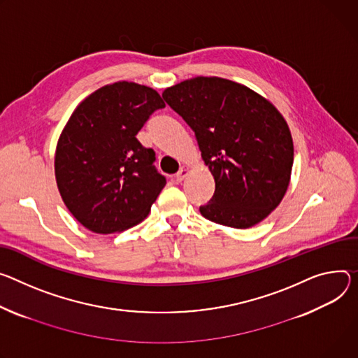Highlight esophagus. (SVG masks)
Returning a JSON list of instances; mask_svg holds the SVG:
<instances>
[{"label":"esophagus","instance_id":"esophagus-1","mask_svg":"<svg viewBox=\"0 0 358 358\" xmlns=\"http://www.w3.org/2000/svg\"><path fill=\"white\" fill-rule=\"evenodd\" d=\"M187 174H188V170H187V169H181V170L176 174V181H177V182H181V181L187 177Z\"/></svg>","mask_w":358,"mask_h":358}]
</instances>
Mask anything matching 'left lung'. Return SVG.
<instances>
[{"label":"left lung","mask_w":358,"mask_h":358,"mask_svg":"<svg viewBox=\"0 0 358 358\" xmlns=\"http://www.w3.org/2000/svg\"><path fill=\"white\" fill-rule=\"evenodd\" d=\"M162 99L191 127L214 176V196L200 213L233 229L263 221L282 200L294 159L288 125L277 108L218 77L182 81Z\"/></svg>","instance_id":"8db88e82"}]
</instances>
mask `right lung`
Here are the masks:
<instances>
[{
  "label": "right lung",
  "mask_w": 358,
  "mask_h": 358,
  "mask_svg": "<svg viewBox=\"0 0 358 358\" xmlns=\"http://www.w3.org/2000/svg\"><path fill=\"white\" fill-rule=\"evenodd\" d=\"M164 107L152 88L120 81L92 92L70 117L57 144L55 178L85 229L111 234L148 215L167 180L154 166L155 151L136 136Z\"/></svg>",
  "instance_id": "right-lung-1"
}]
</instances>
